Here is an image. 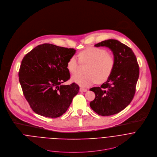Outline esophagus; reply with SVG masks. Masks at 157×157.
<instances>
[{"label": "esophagus", "instance_id": "1", "mask_svg": "<svg viewBox=\"0 0 157 157\" xmlns=\"http://www.w3.org/2000/svg\"><path fill=\"white\" fill-rule=\"evenodd\" d=\"M86 91H87L86 88H82V87L80 88V91H81V92H85Z\"/></svg>", "mask_w": 157, "mask_h": 157}]
</instances>
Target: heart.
<instances>
[{
    "mask_svg": "<svg viewBox=\"0 0 157 157\" xmlns=\"http://www.w3.org/2000/svg\"><path fill=\"white\" fill-rule=\"evenodd\" d=\"M78 58L82 63L88 64L86 74H76L72 77V80L83 87L89 86L94 83H103L111 76L115 67L114 56L108 51L100 48H88L78 54ZM79 60L76 56H71L67 61V68L72 74L77 72Z\"/></svg>",
    "mask_w": 157,
    "mask_h": 157,
    "instance_id": "1",
    "label": "heart"
}]
</instances>
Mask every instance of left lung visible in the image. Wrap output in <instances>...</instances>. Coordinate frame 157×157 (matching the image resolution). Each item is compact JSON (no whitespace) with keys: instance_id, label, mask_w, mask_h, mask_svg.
<instances>
[{"instance_id":"obj_1","label":"left lung","mask_w":157,"mask_h":157,"mask_svg":"<svg viewBox=\"0 0 157 157\" xmlns=\"http://www.w3.org/2000/svg\"><path fill=\"white\" fill-rule=\"evenodd\" d=\"M95 46L109 48L115 57L116 64L106 82L101 86L90 89L95 94L90 106L99 115L111 116L126 108L132 101L139 76V66L132 50L117 40H105Z\"/></svg>"}]
</instances>
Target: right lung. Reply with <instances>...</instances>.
<instances>
[{"label":"right lung","instance_id":"right-lung-1","mask_svg":"<svg viewBox=\"0 0 157 157\" xmlns=\"http://www.w3.org/2000/svg\"><path fill=\"white\" fill-rule=\"evenodd\" d=\"M75 50L45 43L23 57L18 76L23 93L31 108L38 114L55 118L66 112L79 91L75 83L62 85L70 79L67 68Z\"/></svg>","mask_w":157,"mask_h":157}]
</instances>
